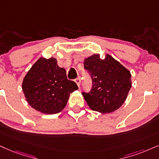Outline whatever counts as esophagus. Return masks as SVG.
Returning <instances> with one entry per match:
<instances>
[{"mask_svg": "<svg viewBox=\"0 0 159 159\" xmlns=\"http://www.w3.org/2000/svg\"><path fill=\"white\" fill-rule=\"evenodd\" d=\"M75 82L77 84L78 87H80V84H81V78H77L75 80Z\"/></svg>", "mask_w": 159, "mask_h": 159, "instance_id": "1", "label": "esophagus"}]
</instances>
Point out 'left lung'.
<instances>
[{
    "label": "left lung",
    "mask_w": 159,
    "mask_h": 159,
    "mask_svg": "<svg viewBox=\"0 0 159 159\" xmlns=\"http://www.w3.org/2000/svg\"><path fill=\"white\" fill-rule=\"evenodd\" d=\"M84 65L92 81L90 92H81L89 108L102 114L118 109L131 87L129 70L108 54L103 59L94 54L84 60Z\"/></svg>",
    "instance_id": "1"
}]
</instances>
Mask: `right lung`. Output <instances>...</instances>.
Listing matches in <instances>:
<instances>
[{
    "mask_svg": "<svg viewBox=\"0 0 159 159\" xmlns=\"http://www.w3.org/2000/svg\"><path fill=\"white\" fill-rule=\"evenodd\" d=\"M22 88L29 105L48 114L61 111L70 94L78 89L75 82L67 79L66 70L59 67L53 57L38 59L24 78Z\"/></svg>",
    "mask_w": 159,
    "mask_h": 159,
    "instance_id": "right-lung-1",
    "label": "right lung"
}]
</instances>
